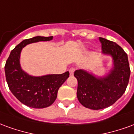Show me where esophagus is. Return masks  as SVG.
<instances>
[{
    "instance_id": "obj_1",
    "label": "esophagus",
    "mask_w": 134,
    "mask_h": 134,
    "mask_svg": "<svg viewBox=\"0 0 134 134\" xmlns=\"http://www.w3.org/2000/svg\"><path fill=\"white\" fill-rule=\"evenodd\" d=\"M75 69L74 68V67H71L70 70H69V72H70V75H73V74H74V72H75Z\"/></svg>"
}]
</instances>
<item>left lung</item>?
<instances>
[{"label":"left lung","instance_id":"8db88e82","mask_svg":"<svg viewBox=\"0 0 134 134\" xmlns=\"http://www.w3.org/2000/svg\"><path fill=\"white\" fill-rule=\"evenodd\" d=\"M103 53L110 54L114 67L105 77L96 78L82 70L75 71L77 80V96L80 103L87 108L100 110L115 103L123 96L129 81V63L127 54L115 42L99 38Z\"/></svg>","mask_w":134,"mask_h":134}]
</instances>
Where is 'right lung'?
<instances>
[{
  "label": "right lung",
  "mask_w": 134,
  "mask_h": 134,
  "mask_svg": "<svg viewBox=\"0 0 134 134\" xmlns=\"http://www.w3.org/2000/svg\"><path fill=\"white\" fill-rule=\"evenodd\" d=\"M53 36H35L25 39L13 49L5 65V79L9 90L21 103L34 108H44L55 101L61 85L70 75L69 72L61 75L32 77L20 67L19 58L23 47L40 41H50Z\"/></svg>",
  "instance_id": "add662e5"
}]
</instances>
